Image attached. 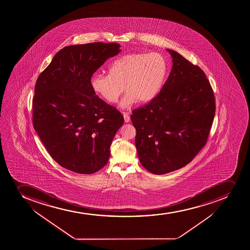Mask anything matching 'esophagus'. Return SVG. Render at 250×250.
I'll use <instances>...</instances> for the list:
<instances>
[{
	"instance_id": "34e87169",
	"label": "esophagus",
	"mask_w": 250,
	"mask_h": 250,
	"mask_svg": "<svg viewBox=\"0 0 250 250\" xmlns=\"http://www.w3.org/2000/svg\"><path fill=\"white\" fill-rule=\"evenodd\" d=\"M123 116L125 122V123H129V121H130V117H129L128 113H126V112H123Z\"/></svg>"
}]
</instances>
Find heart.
Instances as JSON below:
<instances>
[{
  "label": "heart",
  "mask_w": 250,
  "mask_h": 250,
  "mask_svg": "<svg viewBox=\"0 0 250 250\" xmlns=\"http://www.w3.org/2000/svg\"><path fill=\"white\" fill-rule=\"evenodd\" d=\"M168 65L162 54L130 53L109 65V74L94 73L89 84L94 94L108 104L117 101L123 92L121 106L125 108L138 100L145 104L161 92L168 75Z\"/></svg>",
  "instance_id": "heart-1"
}]
</instances>
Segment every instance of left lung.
<instances>
[{"label":"left lung","instance_id":"obj_1","mask_svg":"<svg viewBox=\"0 0 250 250\" xmlns=\"http://www.w3.org/2000/svg\"><path fill=\"white\" fill-rule=\"evenodd\" d=\"M173 66L158 95L135 109L137 152L142 166L161 175L190 163L205 146L215 115L213 89L205 72L166 49Z\"/></svg>","mask_w":250,"mask_h":250}]
</instances>
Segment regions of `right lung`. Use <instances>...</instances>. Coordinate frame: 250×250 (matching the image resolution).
<instances>
[{"mask_svg":"<svg viewBox=\"0 0 250 250\" xmlns=\"http://www.w3.org/2000/svg\"><path fill=\"white\" fill-rule=\"evenodd\" d=\"M120 47L103 42L66 46L37 79L33 127L50 156L68 170L91 174L108 161L124 118L94 94L89 81Z\"/></svg>","mask_w":250,"mask_h":250,"instance_id":"right-lung-1","label":"right lung"}]
</instances>
